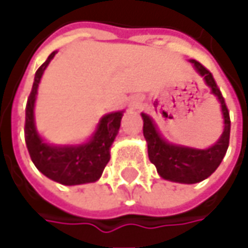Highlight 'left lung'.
<instances>
[{"mask_svg": "<svg viewBox=\"0 0 248 248\" xmlns=\"http://www.w3.org/2000/svg\"><path fill=\"white\" fill-rule=\"evenodd\" d=\"M195 64L197 73L204 77V81L211 88V92L221 102L224 114V132L221 138L208 149H195L174 145L167 142L158 134L153 120L148 114L142 113L143 119V137L148 142L149 160L156 166L161 178L179 184H196L211 175L221 164L229 146L231 137V117L226 108L224 96L215 82L213 74L197 61H190Z\"/></svg>", "mask_w": 248, "mask_h": 248, "instance_id": "8db88e82", "label": "left lung"}]
</instances>
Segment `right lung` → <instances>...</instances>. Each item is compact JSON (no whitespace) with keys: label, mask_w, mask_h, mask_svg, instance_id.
Returning a JSON list of instances; mask_svg holds the SVG:
<instances>
[{"label":"right lung","mask_w":248,"mask_h":248,"mask_svg":"<svg viewBox=\"0 0 248 248\" xmlns=\"http://www.w3.org/2000/svg\"><path fill=\"white\" fill-rule=\"evenodd\" d=\"M55 53L38 67L33 88L26 105L24 139L34 166L55 182L62 185H81L98 181L110 160V146L120 129L123 111H114L100 119L92 138L82 145H48L38 135L34 124V102L44 70Z\"/></svg>","instance_id":"add662e5"}]
</instances>
